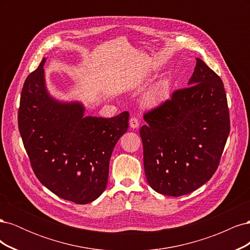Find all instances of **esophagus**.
<instances>
[{
  "mask_svg": "<svg viewBox=\"0 0 250 250\" xmlns=\"http://www.w3.org/2000/svg\"><path fill=\"white\" fill-rule=\"evenodd\" d=\"M129 125H130V127L131 128H138L139 127V125H140V123H139V120L137 119V118H131L130 120H129Z\"/></svg>",
  "mask_w": 250,
  "mask_h": 250,
  "instance_id": "1",
  "label": "esophagus"
}]
</instances>
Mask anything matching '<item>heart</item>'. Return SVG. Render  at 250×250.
Returning a JSON list of instances; mask_svg holds the SVG:
<instances>
[{"mask_svg":"<svg viewBox=\"0 0 250 250\" xmlns=\"http://www.w3.org/2000/svg\"><path fill=\"white\" fill-rule=\"evenodd\" d=\"M169 96V84L166 80L158 81L156 84L149 90L145 97L147 106L154 107L163 103Z\"/></svg>","mask_w":250,"mask_h":250,"instance_id":"obj_1","label":"heart"}]
</instances>
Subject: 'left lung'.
Listing matches in <instances>:
<instances>
[{
    "label": "left lung",
    "mask_w": 250,
    "mask_h": 250,
    "mask_svg": "<svg viewBox=\"0 0 250 250\" xmlns=\"http://www.w3.org/2000/svg\"><path fill=\"white\" fill-rule=\"evenodd\" d=\"M144 120V169L155 192L178 197L214 175L229 134V112L222 80L200 58L188 87Z\"/></svg>",
    "instance_id": "left-lung-1"
}]
</instances>
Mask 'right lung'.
<instances>
[{"label": "right lung", "mask_w": 250, "mask_h": 250, "mask_svg": "<svg viewBox=\"0 0 250 250\" xmlns=\"http://www.w3.org/2000/svg\"><path fill=\"white\" fill-rule=\"evenodd\" d=\"M46 60L22 86L20 133L41 183L60 198L86 204L106 188L110 156L128 129L129 113L85 117L81 102L55 99L46 84Z\"/></svg>", "instance_id": "1"}]
</instances>
